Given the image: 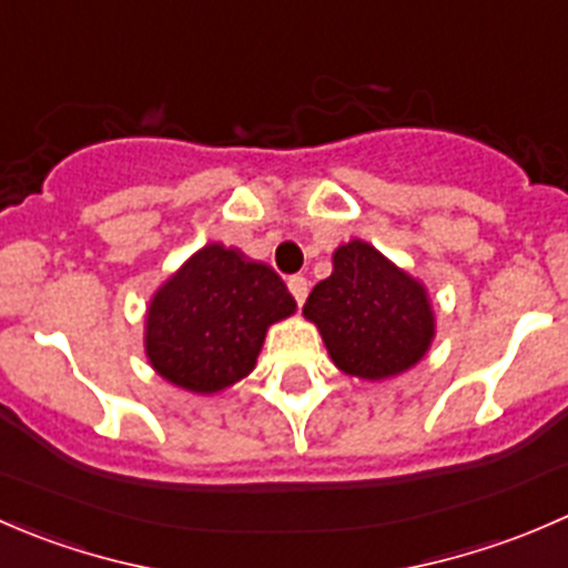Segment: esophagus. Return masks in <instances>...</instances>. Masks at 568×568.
Returning <instances> with one entry per match:
<instances>
[{
  "mask_svg": "<svg viewBox=\"0 0 568 568\" xmlns=\"http://www.w3.org/2000/svg\"><path fill=\"white\" fill-rule=\"evenodd\" d=\"M288 291H291V294H294L296 305H305L307 291H311V283H307V280L302 277V274H294V277H288Z\"/></svg>",
  "mask_w": 568,
  "mask_h": 568,
  "instance_id": "34e87169",
  "label": "esophagus"
}]
</instances>
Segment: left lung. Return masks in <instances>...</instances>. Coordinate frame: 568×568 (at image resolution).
Wrapping results in <instances>:
<instances>
[{
    "label": "left lung",
    "instance_id": "8db88e82",
    "mask_svg": "<svg viewBox=\"0 0 568 568\" xmlns=\"http://www.w3.org/2000/svg\"><path fill=\"white\" fill-rule=\"evenodd\" d=\"M302 316L316 324L337 371L365 382L415 368L437 335L426 285L363 239L332 252V274L311 291Z\"/></svg>",
    "mask_w": 568,
    "mask_h": 568
}]
</instances>
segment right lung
<instances>
[{
  "label": "right lung",
  "mask_w": 568,
  "mask_h": 568,
  "mask_svg": "<svg viewBox=\"0 0 568 568\" xmlns=\"http://www.w3.org/2000/svg\"><path fill=\"white\" fill-rule=\"evenodd\" d=\"M294 313V296L272 266L211 242L148 302V363L181 390L222 393L252 374L268 326Z\"/></svg>",
  "instance_id": "right-lung-1"
}]
</instances>
